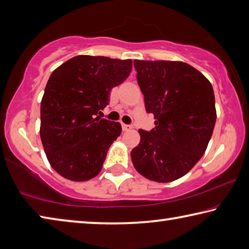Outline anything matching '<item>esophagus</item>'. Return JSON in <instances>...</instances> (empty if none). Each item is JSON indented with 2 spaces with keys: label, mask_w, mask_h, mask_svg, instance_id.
Returning <instances> with one entry per match:
<instances>
[{
  "label": "esophagus",
  "mask_w": 249,
  "mask_h": 249,
  "mask_svg": "<svg viewBox=\"0 0 249 249\" xmlns=\"http://www.w3.org/2000/svg\"><path fill=\"white\" fill-rule=\"evenodd\" d=\"M122 128H123V130H129V129L133 128V125H128V124L122 123Z\"/></svg>",
  "instance_id": "34e87169"
}]
</instances>
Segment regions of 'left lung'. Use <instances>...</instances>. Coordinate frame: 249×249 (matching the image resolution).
<instances>
[{
    "mask_svg": "<svg viewBox=\"0 0 249 249\" xmlns=\"http://www.w3.org/2000/svg\"><path fill=\"white\" fill-rule=\"evenodd\" d=\"M134 67L156 126L140 129L132 161L147 179L170 182L190 171L208 147L216 121L213 88L200 71L181 61L134 60Z\"/></svg>",
    "mask_w": 249,
    "mask_h": 249,
    "instance_id": "obj_1",
    "label": "left lung"
}]
</instances>
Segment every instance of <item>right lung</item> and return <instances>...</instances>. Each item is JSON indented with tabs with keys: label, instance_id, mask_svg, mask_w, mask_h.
Instances as JSON below:
<instances>
[{
	"label": "right lung",
	"instance_id": "1",
	"mask_svg": "<svg viewBox=\"0 0 249 249\" xmlns=\"http://www.w3.org/2000/svg\"><path fill=\"white\" fill-rule=\"evenodd\" d=\"M130 70V59L75 56L50 75L40 103V138L59 175L72 181L99 175L122 127L98 114Z\"/></svg>",
	"mask_w": 249,
	"mask_h": 249
}]
</instances>
